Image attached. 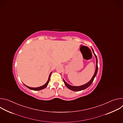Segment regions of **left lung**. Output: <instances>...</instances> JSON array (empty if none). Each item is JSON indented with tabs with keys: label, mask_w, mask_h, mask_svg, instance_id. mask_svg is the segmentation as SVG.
I'll use <instances>...</instances> for the list:
<instances>
[{
	"label": "left lung",
	"mask_w": 123,
	"mask_h": 123,
	"mask_svg": "<svg viewBox=\"0 0 123 123\" xmlns=\"http://www.w3.org/2000/svg\"><path fill=\"white\" fill-rule=\"evenodd\" d=\"M92 51H93V54L95 55V57L96 58V69H95V73L94 74V75H93L92 78L91 79V80L87 82V83L84 84V85H81V86H72V85H69L68 84L65 80L64 79H63V81H64V84H65V85L67 86L69 90H71L72 91H82V90H85L86 89L87 87H88L89 86H91V85L92 84V83L93 82V80H94V79L95 78V77L96 76V74H97V72H98V65H97V63H98V61H97V56L96 55L94 54V52L93 51V49H92Z\"/></svg>",
	"instance_id": "obj_1"
}]
</instances>
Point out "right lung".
<instances>
[{
	"mask_svg": "<svg viewBox=\"0 0 123 123\" xmlns=\"http://www.w3.org/2000/svg\"><path fill=\"white\" fill-rule=\"evenodd\" d=\"M51 73L49 75V78H48V80L47 81V82H46V83L45 84H44V85L41 86H39V87H30V86H26V85H25L24 84H23L26 87H27L28 89H30V90H33V91H40V90H43L44 89H45V87L48 86V84H49V79H50V75H51Z\"/></svg>",
	"mask_w": 123,
	"mask_h": 123,
	"instance_id": "obj_1",
	"label": "right lung"
}]
</instances>
